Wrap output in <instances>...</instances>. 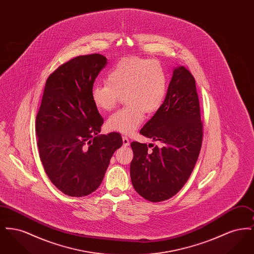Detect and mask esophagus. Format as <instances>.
Here are the masks:
<instances>
[{
    "label": "esophagus",
    "instance_id": "esophagus-1",
    "mask_svg": "<svg viewBox=\"0 0 254 254\" xmlns=\"http://www.w3.org/2000/svg\"><path fill=\"white\" fill-rule=\"evenodd\" d=\"M123 145H124V146L129 145V140L127 136H123Z\"/></svg>",
    "mask_w": 254,
    "mask_h": 254
}]
</instances>
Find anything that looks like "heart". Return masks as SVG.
<instances>
[{
  "instance_id": "obj_1",
  "label": "heart",
  "mask_w": 254,
  "mask_h": 254,
  "mask_svg": "<svg viewBox=\"0 0 254 254\" xmlns=\"http://www.w3.org/2000/svg\"><path fill=\"white\" fill-rule=\"evenodd\" d=\"M168 88V77L157 61L138 57L118 62L107 75V83L91 89V101L96 109L109 111L122 95L127 105L110 115L109 130L130 134L144 121L145 113L155 112L163 104Z\"/></svg>"
}]
</instances>
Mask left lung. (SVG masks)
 <instances>
[{"label":"left lung","mask_w":254,"mask_h":254,"mask_svg":"<svg viewBox=\"0 0 254 254\" xmlns=\"http://www.w3.org/2000/svg\"><path fill=\"white\" fill-rule=\"evenodd\" d=\"M140 133L159 144L150 150L131 143L133 188L147 201L168 200L189 180L203 140L195 79L186 67L174 68L164 103Z\"/></svg>","instance_id":"left-lung-1"}]
</instances>
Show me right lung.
Listing matches in <instances>:
<instances>
[{
    "instance_id": "right-lung-1",
    "label": "right lung",
    "mask_w": 254,
    "mask_h": 254,
    "mask_svg": "<svg viewBox=\"0 0 254 254\" xmlns=\"http://www.w3.org/2000/svg\"><path fill=\"white\" fill-rule=\"evenodd\" d=\"M107 61L101 54L75 57L46 82L36 116L39 155L49 180L68 196L95 191L123 145L119 133L99 135L104 119L90 96Z\"/></svg>"
}]
</instances>
